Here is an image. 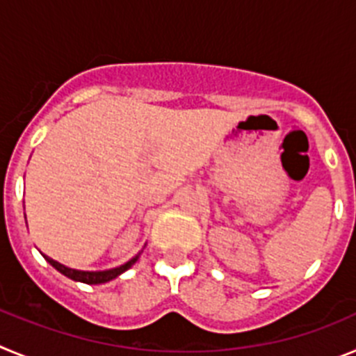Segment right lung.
Here are the masks:
<instances>
[{
	"label": "right lung",
	"instance_id": "right-lung-1",
	"mask_svg": "<svg viewBox=\"0 0 356 356\" xmlns=\"http://www.w3.org/2000/svg\"><path fill=\"white\" fill-rule=\"evenodd\" d=\"M44 259L48 260L56 271H60L62 275L67 276V278L74 280V282H81V284H89V285H97V284H105V282H110V280L118 278L121 273H124L127 269H130L135 262H137V257L131 259L130 262H127L124 266L115 267V269H108V271H76V269H71V267H65L62 264H58L56 260L49 259L44 254Z\"/></svg>",
	"mask_w": 356,
	"mask_h": 356
}]
</instances>
